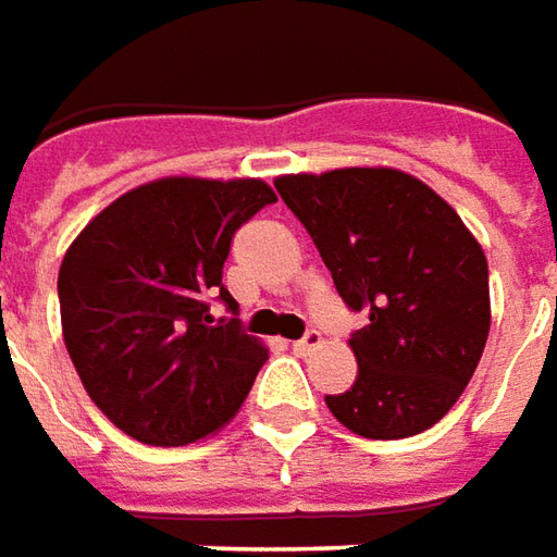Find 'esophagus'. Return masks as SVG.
Returning <instances> with one entry per match:
<instances>
[{"label": "esophagus", "instance_id": "34e87169", "mask_svg": "<svg viewBox=\"0 0 557 557\" xmlns=\"http://www.w3.org/2000/svg\"><path fill=\"white\" fill-rule=\"evenodd\" d=\"M324 337L319 331H306L304 339H294V352L297 356H309V352H315V349H322Z\"/></svg>", "mask_w": 557, "mask_h": 557}]
</instances>
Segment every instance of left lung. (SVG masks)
I'll use <instances>...</instances> for the list:
<instances>
[{
    "label": "left lung",
    "instance_id": "1",
    "mask_svg": "<svg viewBox=\"0 0 557 557\" xmlns=\"http://www.w3.org/2000/svg\"><path fill=\"white\" fill-rule=\"evenodd\" d=\"M278 196L312 235L352 334V389L324 405L361 438H408L457 405L491 331L487 257L460 214L395 168L287 174Z\"/></svg>",
    "mask_w": 557,
    "mask_h": 557
}]
</instances>
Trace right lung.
<instances>
[{"instance_id":"add662e5","label":"right lung","mask_w":557,"mask_h":557,"mask_svg":"<svg viewBox=\"0 0 557 557\" xmlns=\"http://www.w3.org/2000/svg\"><path fill=\"white\" fill-rule=\"evenodd\" d=\"M275 201L263 181L162 177L103 208L58 275L66 352L125 435L181 447L218 432L270 358L238 319L211 315L235 230Z\"/></svg>"}]
</instances>
